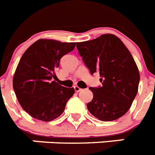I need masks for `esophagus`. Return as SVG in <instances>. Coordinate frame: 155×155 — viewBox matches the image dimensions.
<instances>
[{
  "mask_svg": "<svg viewBox=\"0 0 155 155\" xmlns=\"http://www.w3.org/2000/svg\"><path fill=\"white\" fill-rule=\"evenodd\" d=\"M74 89H75V92H79V91H81V88L80 87H78V86H75V87H74Z\"/></svg>",
  "mask_w": 155,
  "mask_h": 155,
  "instance_id": "34e87169",
  "label": "esophagus"
}]
</instances>
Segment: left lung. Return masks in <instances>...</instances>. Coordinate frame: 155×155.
Masks as SVG:
<instances>
[{
	"label": "left lung",
	"mask_w": 155,
	"mask_h": 155,
	"mask_svg": "<svg viewBox=\"0 0 155 155\" xmlns=\"http://www.w3.org/2000/svg\"><path fill=\"white\" fill-rule=\"evenodd\" d=\"M79 53L91 73H98L100 87H90L89 112L102 121H112L128 111L137 94L140 71L123 41L112 34L77 42Z\"/></svg>",
	"instance_id": "8db88e82"
}]
</instances>
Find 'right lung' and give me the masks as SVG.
<instances>
[{"label":"right lung","mask_w":155,"mask_h":155,"mask_svg":"<svg viewBox=\"0 0 155 155\" xmlns=\"http://www.w3.org/2000/svg\"><path fill=\"white\" fill-rule=\"evenodd\" d=\"M75 46V42L41 38L20 58L13 76V89L20 106L32 117L51 121L64 111L75 90L64 87L53 79L57 78L55 69L61 58Z\"/></svg>","instance_id":"1"}]
</instances>
